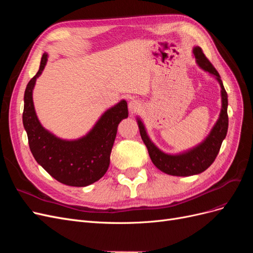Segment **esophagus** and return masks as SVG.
Segmentation results:
<instances>
[{"label":"esophagus","mask_w":253,"mask_h":253,"mask_svg":"<svg viewBox=\"0 0 253 253\" xmlns=\"http://www.w3.org/2000/svg\"><path fill=\"white\" fill-rule=\"evenodd\" d=\"M140 110V103L137 100H132L128 103V111L131 113H135Z\"/></svg>","instance_id":"obj_1"}]
</instances>
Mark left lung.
I'll list each match as a JSON object with an SVG mask.
<instances>
[{"instance_id": "8db88e82", "label": "left lung", "mask_w": 253, "mask_h": 253, "mask_svg": "<svg viewBox=\"0 0 253 253\" xmlns=\"http://www.w3.org/2000/svg\"><path fill=\"white\" fill-rule=\"evenodd\" d=\"M193 56L197 65L203 71L212 75L217 80L220 85V96H221V110L219 117L214 125L209 135L206 137L205 140L197 144L196 147L189 149L188 151L178 153V154H167L160 149H158L154 142H152L144 127L143 122L140 118H137L141 139L147 145L149 155L152 163L155 165L157 169L163 171L166 174L173 176H191L200 174L213 164L215 160L220 145L228 131V95L221 82L220 76L210 61L206 58L201 47L195 46L193 48Z\"/></svg>"}]
</instances>
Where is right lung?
Masks as SVG:
<instances>
[{
  "label": "right lung",
  "instance_id": "obj_1",
  "mask_svg": "<svg viewBox=\"0 0 253 253\" xmlns=\"http://www.w3.org/2000/svg\"><path fill=\"white\" fill-rule=\"evenodd\" d=\"M43 53L40 68L27 84L24 94L23 125L37 163L59 182L72 187H86L100 179L110 166V156L117 127L128 116L127 103L121 100L106 110L93 128L78 139H61L44 128L38 119L33 90L47 62Z\"/></svg>",
  "mask_w": 253,
  "mask_h": 253
}]
</instances>
